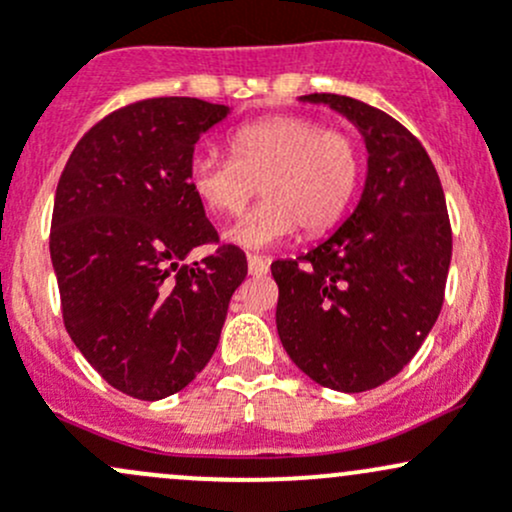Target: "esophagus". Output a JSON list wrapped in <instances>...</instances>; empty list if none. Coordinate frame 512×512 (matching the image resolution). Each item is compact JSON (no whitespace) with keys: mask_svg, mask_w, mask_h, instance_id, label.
Returning <instances> with one entry per match:
<instances>
[{"mask_svg":"<svg viewBox=\"0 0 512 512\" xmlns=\"http://www.w3.org/2000/svg\"><path fill=\"white\" fill-rule=\"evenodd\" d=\"M246 261H249V273H251V276H266V273H268V258L249 254V258H246Z\"/></svg>","mask_w":512,"mask_h":512,"instance_id":"34e87169","label":"esophagus"}]
</instances>
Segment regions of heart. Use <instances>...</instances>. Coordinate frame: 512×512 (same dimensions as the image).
I'll list each match as a JSON object with an SVG mask.
<instances>
[{"label":"heart","mask_w":512,"mask_h":512,"mask_svg":"<svg viewBox=\"0 0 512 512\" xmlns=\"http://www.w3.org/2000/svg\"><path fill=\"white\" fill-rule=\"evenodd\" d=\"M229 158L195 153L188 185L217 217H236L263 200L229 232L244 249H263L302 227L315 234L337 222L359 183V148L342 131L300 114H273L241 124L227 139Z\"/></svg>","instance_id":"obj_1"}]
</instances>
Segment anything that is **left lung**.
<instances>
[{
	"label": "left lung",
	"mask_w": 512,
	"mask_h": 512,
	"mask_svg": "<svg viewBox=\"0 0 512 512\" xmlns=\"http://www.w3.org/2000/svg\"><path fill=\"white\" fill-rule=\"evenodd\" d=\"M302 100L354 122L368 173L337 232L271 263L278 337L312 381L361 393L398 376L437 322L452 261L447 200L427 151L390 114L332 92Z\"/></svg>",
	"instance_id": "left-lung-1"
}]
</instances>
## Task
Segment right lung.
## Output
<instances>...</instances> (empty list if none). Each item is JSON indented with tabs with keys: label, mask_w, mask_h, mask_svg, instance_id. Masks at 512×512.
Instances as JSON below:
<instances>
[{
	"label": "right lung",
	"mask_w": 512,
	"mask_h": 512,
	"mask_svg": "<svg viewBox=\"0 0 512 512\" xmlns=\"http://www.w3.org/2000/svg\"><path fill=\"white\" fill-rule=\"evenodd\" d=\"M229 114L195 97H153L107 114L58 180L51 261L70 339L117 390L161 400L183 390L219 344L246 278L239 246L219 244L188 185L195 144Z\"/></svg>",
	"instance_id": "1"
}]
</instances>
